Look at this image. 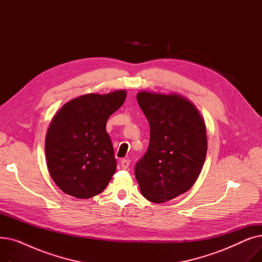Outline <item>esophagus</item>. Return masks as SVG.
I'll list each match as a JSON object with an SVG mask.
<instances>
[{
    "instance_id": "obj_1",
    "label": "esophagus",
    "mask_w": 262,
    "mask_h": 262,
    "mask_svg": "<svg viewBox=\"0 0 262 262\" xmlns=\"http://www.w3.org/2000/svg\"><path fill=\"white\" fill-rule=\"evenodd\" d=\"M129 163H130L129 159H126V158L122 159L121 160V167H122V169H127L129 167Z\"/></svg>"
}]
</instances>
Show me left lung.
I'll list each match as a JSON object with an SVG mask.
<instances>
[{"mask_svg": "<svg viewBox=\"0 0 262 262\" xmlns=\"http://www.w3.org/2000/svg\"><path fill=\"white\" fill-rule=\"evenodd\" d=\"M137 101L149 123V144L135 176L142 195L171 201L196 182L207 154V135L195 105L180 93L140 91Z\"/></svg>", "mask_w": 262, "mask_h": 262, "instance_id": "obj_1", "label": "left lung"}]
</instances>
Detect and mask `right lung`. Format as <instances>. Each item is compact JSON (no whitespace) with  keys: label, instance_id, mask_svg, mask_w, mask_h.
I'll return each instance as SVG.
<instances>
[{"label":"right lung","instance_id":"add662e5","mask_svg":"<svg viewBox=\"0 0 262 262\" xmlns=\"http://www.w3.org/2000/svg\"><path fill=\"white\" fill-rule=\"evenodd\" d=\"M126 90L88 93L66 103L46 136L49 173L66 194L90 199L100 194L117 169L108 118L123 105Z\"/></svg>","mask_w":262,"mask_h":262}]
</instances>
